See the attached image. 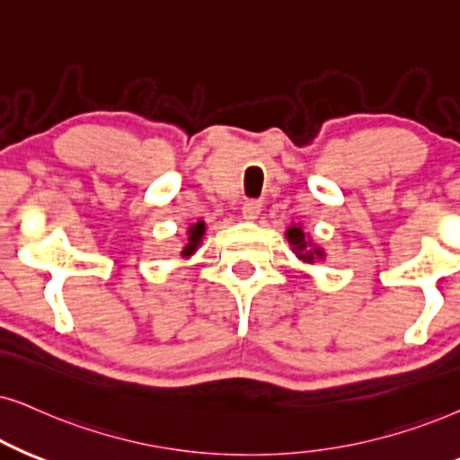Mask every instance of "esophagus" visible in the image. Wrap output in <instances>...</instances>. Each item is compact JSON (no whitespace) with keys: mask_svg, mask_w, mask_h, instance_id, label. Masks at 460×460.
Listing matches in <instances>:
<instances>
[{"mask_svg":"<svg viewBox=\"0 0 460 460\" xmlns=\"http://www.w3.org/2000/svg\"><path fill=\"white\" fill-rule=\"evenodd\" d=\"M261 210H263V203H261L259 199H248L242 206V217L246 220H254L261 214Z\"/></svg>","mask_w":460,"mask_h":460,"instance_id":"esophagus-1","label":"esophagus"}]
</instances>
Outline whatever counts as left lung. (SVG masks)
Masks as SVG:
<instances>
[{
  "mask_svg": "<svg viewBox=\"0 0 460 460\" xmlns=\"http://www.w3.org/2000/svg\"><path fill=\"white\" fill-rule=\"evenodd\" d=\"M287 237H288V242L293 243L295 248L299 250V257L301 259H305V261H310L312 263V259H314V254H316V257H323V252L318 248H314V250H306V252L304 253L303 250L307 248V243H305V235H304V231L299 229V226H290L288 229V234H287Z\"/></svg>",
  "mask_w": 460,
  "mask_h": 460,
  "instance_id": "obj_1",
  "label": "left lung"
}]
</instances>
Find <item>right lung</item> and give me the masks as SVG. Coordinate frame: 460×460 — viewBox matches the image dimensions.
Here are the masks:
<instances>
[{
	"label": "right lung",
	"mask_w": 460,
	"mask_h": 460,
	"mask_svg": "<svg viewBox=\"0 0 460 460\" xmlns=\"http://www.w3.org/2000/svg\"><path fill=\"white\" fill-rule=\"evenodd\" d=\"M203 231H206V225H203L201 220H199V223H197V225L190 226V229H189V243H187V248L182 250V254H190V252H193V250L197 248V243L201 242Z\"/></svg>",
	"instance_id": "add662e5"
}]
</instances>
